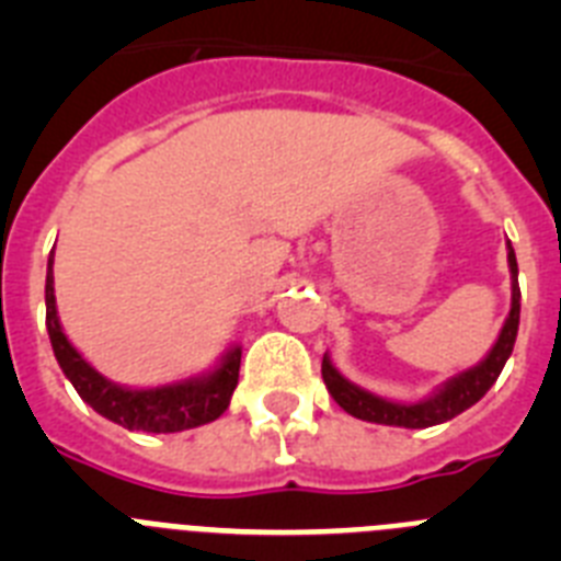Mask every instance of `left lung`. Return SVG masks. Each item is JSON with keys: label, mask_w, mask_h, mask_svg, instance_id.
<instances>
[{"label": "left lung", "mask_w": 561, "mask_h": 561, "mask_svg": "<svg viewBox=\"0 0 561 561\" xmlns=\"http://www.w3.org/2000/svg\"><path fill=\"white\" fill-rule=\"evenodd\" d=\"M505 250H508V270H512V311L505 317L503 329H500L497 342L492 345V351L472 365L463 374L453 376L444 385L433 390L427 399L421 401H393L381 399V396L370 393V390L359 388L351 379L340 374L334 368L331 356H323V381L329 393L334 396V401L340 404L345 413H351L354 419L370 421V424H388V427H408V430H424L435 427V424H444V421L455 419L463 410H469L472 404H478L485 396V390L492 388L497 381L500 370L505 368V362L514 351V340H517L519 329V284H517V255H514L512 241H505Z\"/></svg>", "instance_id": "obj_1"}]
</instances>
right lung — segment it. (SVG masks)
Instances as JSON below:
<instances>
[{"mask_svg": "<svg viewBox=\"0 0 561 561\" xmlns=\"http://www.w3.org/2000/svg\"><path fill=\"white\" fill-rule=\"evenodd\" d=\"M53 284L56 280H53V252H49L44 304H47V334L53 342V354L78 396L103 419L126 430H142V433H182V430L210 424L230 408L232 390L238 385V368H241V345L227 348L219 365L199 376H187L160 388H126L98 374L67 340L58 320Z\"/></svg>", "mask_w": 561, "mask_h": 561, "instance_id": "1", "label": "right lung"}]
</instances>
